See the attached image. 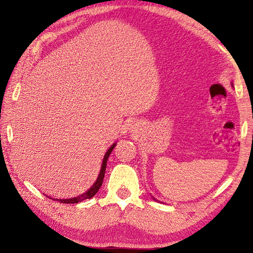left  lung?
Here are the masks:
<instances>
[{
	"mask_svg": "<svg viewBox=\"0 0 253 253\" xmlns=\"http://www.w3.org/2000/svg\"><path fill=\"white\" fill-rule=\"evenodd\" d=\"M152 198H153V196H152ZM153 199H154V198H153ZM154 200H155V199H154Z\"/></svg>",
	"mask_w": 253,
	"mask_h": 253,
	"instance_id": "8db88e82",
	"label": "left lung"
}]
</instances>
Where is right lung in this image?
I'll list each match as a JSON object with an SVG mask.
<instances>
[{
  "instance_id": "obj_1",
  "label": "right lung",
  "mask_w": 253,
  "mask_h": 253,
  "mask_svg": "<svg viewBox=\"0 0 253 253\" xmlns=\"http://www.w3.org/2000/svg\"><path fill=\"white\" fill-rule=\"evenodd\" d=\"M117 143H114L111 146L108 148V151L106 152L105 156H104V160H102V164H101V169H100V173L98 175V177L96 179V182L92 184L91 187L89 188L88 191L84 192L83 194H80L78 196H75V198H71V199H52L53 201H59L60 203H67V204H70V203H79V202H83V201L87 200V199H91L92 196H95L96 193L98 191H99V188L102 184V181H104V177H105V172H106V165H107V161H108V157L110 155V153L113 152V149L116 146Z\"/></svg>"
}]
</instances>
